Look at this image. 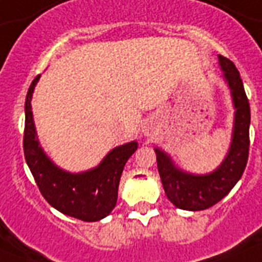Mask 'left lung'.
I'll return each instance as SVG.
<instances>
[{
    "label": "left lung",
    "instance_id": "8db88e82",
    "mask_svg": "<svg viewBox=\"0 0 262 262\" xmlns=\"http://www.w3.org/2000/svg\"><path fill=\"white\" fill-rule=\"evenodd\" d=\"M219 65L223 71L224 80L231 91L235 108L231 145L222 164L209 174H189L177 167L166 152L155 148L158 171L166 195L175 207L185 211H203L219 203L235 186L248 163L250 145V106L248 96L234 62L219 55Z\"/></svg>",
    "mask_w": 262,
    "mask_h": 262
}]
</instances>
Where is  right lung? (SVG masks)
Here are the masks:
<instances>
[{
    "label": "right lung",
    "instance_id": "1",
    "mask_svg": "<svg viewBox=\"0 0 262 262\" xmlns=\"http://www.w3.org/2000/svg\"><path fill=\"white\" fill-rule=\"evenodd\" d=\"M40 75L31 83L26 98L24 156L46 201L63 215L84 222H98L110 215L118 199V185L125 163L139 147L137 141L115 147L92 170L65 171L45 154L36 137L31 99Z\"/></svg>",
    "mask_w": 262,
    "mask_h": 262
}]
</instances>
